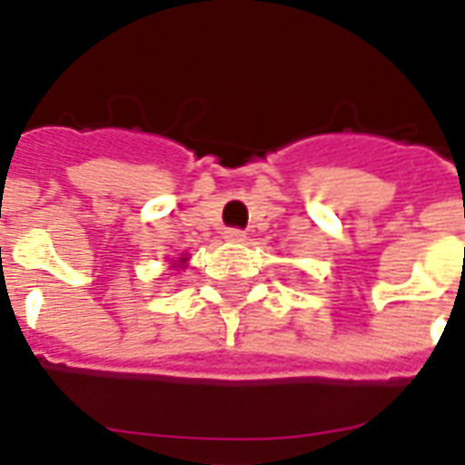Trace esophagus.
Masks as SVG:
<instances>
[{"label": "esophagus", "instance_id": "esophagus-1", "mask_svg": "<svg viewBox=\"0 0 465 465\" xmlns=\"http://www.w3.org/2000/svg\"><path fill=\"white\" fill-rule=\"evenodd\" d=\"M225 240H228V242H245V230H240V228L225 230Z\"/></svg>", "mask_w": 465, "mask_h": 465}]
</instances>
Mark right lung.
I'll return each instance as SVG.
<instances>
[{
	"mask_svg": "<svg viewBox=\"0 0 465 465\" xmlns=\"http://www.w3.org/2000/svg\"><path fill=\"white\" fill-rule=\"evenodd\" d=\"M188 262V257H179V260L173 262V267H183V264H186Z\"/></svg>",
	"mask_w": 465,
	"mask_h": 465,
	"instance_id": "1",
	"label": "right lung"
}]
</instances>
